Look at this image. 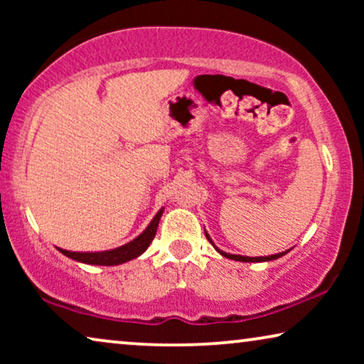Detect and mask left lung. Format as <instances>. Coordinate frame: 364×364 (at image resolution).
Returning <instances> with one entry per match:
<instances>
[{
	"instance_id": "1",
	"label": "left lung",
	"mask_w": 364,
	"mask_h": 364,
	"mask_svg": "<svg viewBox=\"0 0 364 364\" xmlns=\"http://www.w3.org/2000/svg\"><path fill=\"white\" fill-rule=\"evenodd\" d=\"M205 237H207V240L212 243L213 245V248H215V250L220 253L222 257H225V258H230V260H237V262H252V263H255V262H272V260H277V258H280V257H283V255H287L288 252L291 250H285V252H282V253H275V255H268V257H245V255H233V253H227V252H223V250H220V248L218 247H215V243L212 242V238H210V235H208L207 233V230H205Z\"/></svg>"
}]
</instances>
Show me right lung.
<instances>
[{
	"label": "right lung",
	"instance_id": "obj_1",
	"mask_svg": "<svg viewBox=\"0 0 364 364\" xmlns=\"http://www.w3.org/2000/svg\"><path fill=\"white\" fill-rule=\"evenodd\" d=\"M164 213V207L156 213V217L152 218L151 223L146 227L141 235H137L134 240L127 242L126 245H121L117 248H112V250H102V252H71V250H64V248L56 247L63 255H66L73 260L81 262V263H87V265H102V267H114V265H121V263H126L129 260H134L139 255H142L144 252L147 250L151 242L156 237L157 227H159V220H161Z\"/></svg>",
	"mask_w": 364,
	"mask_h": 364
}]
</instances>
